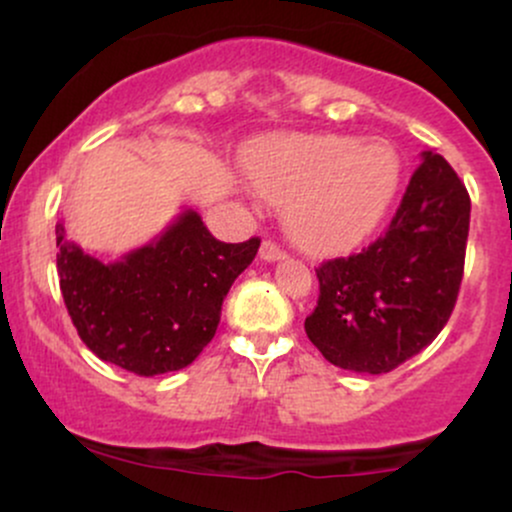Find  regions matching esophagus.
Masks as SVG:
<instances>
[{"label":"esophagus","instance_id":"1","mask_svg":"<svg viewBox=\"0 0 512 512\" xmlns=\"http://www.w3.org/2000/svg\"><path fill=\"white\" fill-rule=\"evenodd\" d=\"M260 257L267 262H276V260H284L286 257V250L281 248L279 243H274V240H264L262 248H260Z\"/></svg>","mask_w":512,"mask_h":512}]
</instances>
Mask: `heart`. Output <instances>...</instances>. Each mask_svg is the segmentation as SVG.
I'll return each mask as SVG.
<instances>
[{
    "instance_id": "1",
    "label": "heart",
    "mask_w": 512,
    "mask_h": 512,
    "mask_svg": "<svg viewBox=\"0 0 512 512\" xmlns=\"http://www.w3.org/2000/svg\"><path fill=\"white\" fill-rule=\"evenodd\" d=\"M248 175L264 199L286 204V226L298 245L339 252L383 223L402 182V158L385 139L274 137L252 146Z\"/></svg>"
}]
</instances>
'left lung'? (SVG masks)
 Returning <instances> with one entry per match:
<instances>
[{
	"mask_svg": "<svg viewBox=\"0 0 512 512\" xmlns=\"http://www.w3.org/2000/svg\"><path fill=\"white\" fill-rule=\"evenodd\" d=\"M469 211L450 163L424 151L385 236L315 269L320 296L305 334L327 361L390 373L438 337L460 293Z\"/></svg>",
	"mask_w": 512,
	"mask_h": 512,
	"instance_id": "left-lung-1",
	"label": "left lung"
}]
</instances>
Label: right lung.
<instances>
[{
	"instance_id": "add662e5",
	"label": "right lung",
	"mask_w": 512,
	"mask_h": 512,
	"mask_svg": "<svg viewBox=\"0 0 512 512\" xmlns=\"http://www.w3.org/2000/svg\"><path fill=\"white\" fill-rule=\"evenodd\" d=\"M57 276L81 342L134 375L190 366L214 339L221 305L255 260L260 238L221 243L197 211H185L154 243L105 264L64 238Z\"/></svg>"
}]
</instances>
